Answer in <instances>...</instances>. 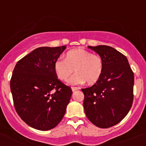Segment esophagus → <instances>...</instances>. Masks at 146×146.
Here are the masks:
<instances>
[{"instance_id":"obj_1","label":"esophagus","mask_w":146,"mask_h":146,"mask_svg":"<svg viewBox=\"0 0 146 146\" xmlns=\"http://www.w3.org/2000/svg\"><path fill=\"white\" fill-rule=\"evenodd\" d=\"M79 89H80V88H78V87H72V91L73 92L77 91Z\"/></svg>"}]
</instances>
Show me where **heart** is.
<instances>
[{
  "label": "heart",
  "instance_id": "b5f03b06",
  "mask_svg": "<svg viewBox=\"0 0 146 146\" xmlns=\"http://www.w3.org/2000/svg\"><path fill=\"white\" fill-rule=\"evenodd\" d=\"M54 70L58 79L62 81L68 80L74 70L76 73L69 81L70 85H80L86 82L93 85L102 76L104 61L99 55L93 54L84 49L76 48L69 50L64 60H57Z\"/></svg>",
  "mask_w": 146,
  "mask_h": 146
}]
</instances>
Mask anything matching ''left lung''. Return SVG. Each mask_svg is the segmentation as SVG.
<instances>
[{
  "mask_svg": "<svg viewBox=\"0 0 146 146\" xmlns=\"http://www.w3.org/2000/svg\"><path fill=\"white\" fill-rule=\"evenodd\" d=\"M104 61V70L92 86L82 89L87 118L100 128H108L127 116L133 101L134 75L126 56L107 45L88 46Z\"/></svg>",
  "mask_w": 146,
  "mask_h": 146,
  "instance_id": "8db88e82",
  "label": "left lung"
}]
</instances>
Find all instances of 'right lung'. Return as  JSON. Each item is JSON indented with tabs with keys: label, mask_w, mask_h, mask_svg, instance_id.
Here are the masks:
<instances>
[{
	"label": "right lung",
	"mask_w": 146,
	"mask_h": 146,
	"mask_svg": "<svg viewBox=\"0 0 146 146\" xmlns=\"http://www.w3.org/2000/svg\"><path fill=\"white\" fill-rule=\"evenodd\" d=\"M66 48H38L17 62L13 71L10 90L15 109L34 129H53L65 114L72 90L57 79L54 64Z\"/></svg>",
	"instance_id": "right-lung-1"
}]
</instances>
